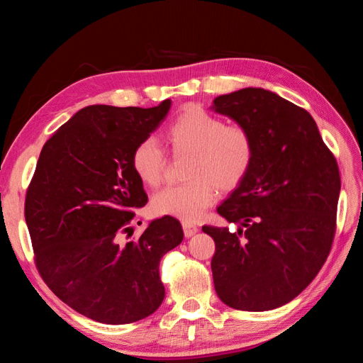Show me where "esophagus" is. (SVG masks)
Segmentation results:
<instances>
[{"label":"esophagus","mask_w":363,"mask_h":363,"mask_svg":"<svg viewBox=\"0 0 363 363\" xmlns=\"http://www.w3.org/2000/svg\"><path fill=\"white\" fill-rule=\"evenodd\" d=\"M182 225H183V232H184V236H186V238H192L196 232H199V227L191 224V223H186V221H184Z\"/></svg>","instance_id":"1"}]
</instances>
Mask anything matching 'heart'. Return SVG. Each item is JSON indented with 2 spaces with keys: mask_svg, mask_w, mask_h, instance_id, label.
Here are the masks:
<instances>
[{
  "mask_svg": "<svg viewBox=\"0 0 363 363\" xmlns=\"http://www.w3.org/2000/svg\"><path fill=\"white\" fill-rule=\"evenodd\" d=\"M175 155H191L184 184L169 186L155 195L152 212L195 221L216 200L219 191H233L248 175L255 159V142L242 125H225L224 119L200 106H188L167 130ZM131 164L142 183L157 188L163 182L167 157L155 138L140 140Z\"/></svg>",
  "mask_w": 363,
  "mask_h": 363,
  "instance_id": "obj_1",
  "label": "heart"
}]
</instances>
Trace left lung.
Here are the masks:
<instances>
[{"label":"left lung","mask_w":363,"mask_h":363,"mask_svg":"<svg viewBox=\"0 0 363 363\" xmlns=\"http://www.w3.org/2000/svg\"><path fill=\"white\" fill-rule=\"evenodd\" d=\"M211 108L255 142L248 175L216 208L238 230L203 225L215 240V291L238 311L277 309L309 286L330 252L337 163L312 115L276 92L245 87Z\"/></svg>","instance_id":"obj_1"}]
</instances>
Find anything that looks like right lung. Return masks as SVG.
Returning a JSON list of instances; mask_svg holds the SVG:
<instances>
[{"instance_id":"right-lung-1","label":"right lung","mask_w":363,"mask_h":363,"mask_svg":"<svg viewBox=\"0 0 363 363\" xmlns=\"http://www.w3.org/2000/svg\"><path fill=\"white\" fill-rule=\"evenodd\" d=\"M171 108L95 104L77 112L43 145L26 199L36 265L48 288L104 324L144 320L159 309L160 259L183 240L179 219L148 223L121 242L148 196L131 156Z\"/></svg>"}]
</instances>
